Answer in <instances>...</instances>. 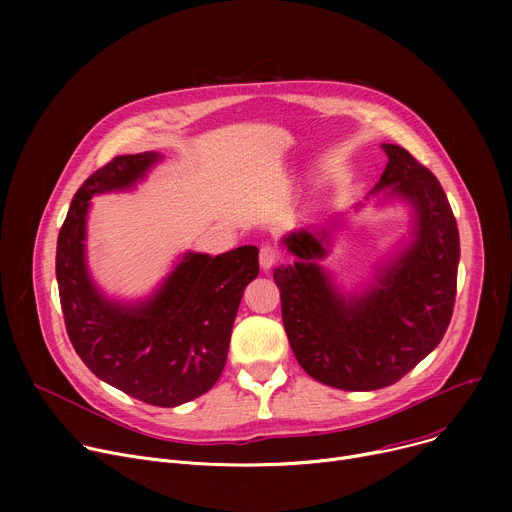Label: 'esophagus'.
<instances>
[{
	"mask_svg": "<svg viewBox=\"0 0 512 512\" xmlns=\"http://www.w3.org/2000/svg\"><path fill=\"white\" fill-rule=\"evenodd\" d=\"M280 261H282V251H280L278 247H274V245H263V247H261V251H259V263H261V267H263L265 272L272 270V267L278 265Z\"/></svg>",
	"mask_w": 512,
	"mask_h": 512,
	"instance_id": "1",
	"label": "esophagus"
}]
</instances>
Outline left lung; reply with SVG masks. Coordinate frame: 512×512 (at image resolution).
Instances as JSON below:
<instances>
[{
    "label": "left lung",
    "mask_w": 512,
    "mask_h": 512,
    "mask_svg": "<svg viewBox=\"0 0 512 512\" xmlns=\"http://www.w3.org/2000/svg\"><path fill=\"white\" fill-rule=\"evenodd\" d=\"M388 166L375 186L409 199L417 238L357 301H344L324 270L319 232L286 238L299 261L274 272L282 321L294 357L313 380L340 390H380L396 384L440 344L456 299L461 242L438 178L405 147L384 145Z\"/></svg>",
    "instance_id": "obj_1"
}]
</instances>
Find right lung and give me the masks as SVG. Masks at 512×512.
<instances>
[{"label": "right lung", "mask_w": 512, "mask_h": 512, "mask_svg": "<svg viewBox=\"0 0 512 512\" xmlns=\"http://www.w3.org/2000/svg\"><path fill=\"white\" fill-rule=\"evenodd\" d=\"M157 159V153L118 155L80 184L58 234L56 276L66 332L83 363L132 398L176 407L205 394L222 375L242 292L259 274V251L188 253L149 303L105 301L85 267L89 201L130 186Z\"/></svg>", "instance_id": "obj_1"}]
</instances>
